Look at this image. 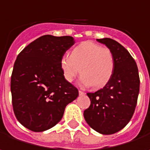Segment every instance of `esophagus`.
Instances as JSON below:
<instances>
[{"instance_id": "esophagus-1", "label": "esophagus", "mask_w": 150, "mask_h": 150, "mask_svg": "<svg viewBox=\"0 0 150 150\" xmlns=\"http://www.w3.org/2000/svg\"><path fill=\"white\" fill-rule=\"evenodd\" d=\"M85 93L83 92V91H81V90H79V95L80 96H82V95H84Z\"/></svg>"}]
</instances>
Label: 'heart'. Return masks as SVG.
<instances>
[{"instance_id": "heart-1", "label": "heart", "mask_w": 150, "mask_h": 150, "mask_svg": "<svg viewBox=\"0 0 150 150\" xmlns=\"http://www.w3.org/2000/svg\"><path fill=\"white\" fill-rule=\"evenodd\" d=\"M63 78L71 82L80 73L81 83L100 88L110 81L115 70V59L110 49L91 42H85L63 55L60 61Z\"/></svg>"}]
</instances>
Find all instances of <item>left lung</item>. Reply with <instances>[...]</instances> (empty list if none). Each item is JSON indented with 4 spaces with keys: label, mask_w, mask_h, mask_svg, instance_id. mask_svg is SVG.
I'll return each mask as SVG.
<instances>
[{
    "label": "left lung",
    "mask_w": 150,
    "mask_h": 150,
    "mask_svg": "<svg viewBox=\"0 0 150 150\" xmlns=\"http://www.w3.org/2000/svg\"><path fill=\"white\" fill-rule=\"evenodd\" d=\"M112 52L115 70L110 81L102 89L88 93L91 103L84 110L87 123L103 135L122 129L132 118L140 88L137 65L129 51L110 38L97 39Z\"/></svg>",
    "instance_id": "8db88e82"
}]
</instances>
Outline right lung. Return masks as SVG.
<instances>
[{
    "label": "right lung",
    "mask_w": 150,
    "mask_h": 150,
    "mask_svg": "<svg viewBox=\"0 0 150 150\" xmlns=\"http://www.w3.org/2000/svg\"><path fill=\"white\" fill-rule=\"evenodd\" d=\"M74 44L71 36L46 35L18 54L11 75L12 104L17 120L29 130L42 132L56 125L66 106L79 96L60 68L62 57Z\"/></svg>",
    "instance_id": "right-lung-1"
}]
</instances>
